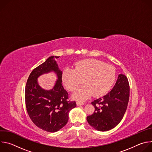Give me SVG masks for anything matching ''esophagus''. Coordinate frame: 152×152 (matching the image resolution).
<instances>
[{
  "label": "esophagus",
  "mask_w": 152,
  "mask_h": 152,
  "mask_svg": "<svg viewBox=\"0 0 152 152\" xmlns=\"http://www.w3.org/2000/svg\"><path fill=\"white\" fill-rule=\"evenodd\" d=\"M76 104H77V106H82V105L84 104V103L83 102H77Z\"/></svg>",
  "instance_id": "obj_1"
}]
</instances>
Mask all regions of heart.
Instances as JSON below:
<instances>
[{"label": "heart", "mask_w": 152, "mask_h": 152, "mask_svg": "<svg viewBox=\"0 0 152 152\" xmlns=\"http://www.w3.org/2000/svg\"><path fill=\"white\" fill-rule=\"evenodd\" d=\"M116 75L113 67L97 59H88L77 62L74 69H65L62 73V80L67 89L73 92L83 80L84 85L73 94L74 99L82 101L92 94L94 97L105 94L113 85Z\"/></svg>", "instance_id": "heart-1"}]
</instances>
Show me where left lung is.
Here are the masks:
<instances>
[{"mask_svg": "<svg viewBox=\"0 0 152 152\" xmlns=\"http://www.w3.org/2000/svg\"><path fill=\"white\" fill-rule=\"evenodd\" d=\"M129 90L127 78L120 74L111 91L91 103L95 111L86 117L90 125L102 132L110 131L118 125L127 109Z\"/></svg>", "mask_w": 152, "mask_h": 152, "instance_id": "left-lung-1", "label": "left lung"}]
</instances>
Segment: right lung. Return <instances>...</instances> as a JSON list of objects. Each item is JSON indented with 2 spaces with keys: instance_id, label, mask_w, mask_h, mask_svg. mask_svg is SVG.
I'll return each mask as SVG.
<instances>
[{
  "instance_id": "add662e5",
  "label": "right lung",
  "mask_w": 152,
  "mask_h": 152,
  "mask_svg": "<svg viewBox=\"0 0 152 152\" xmlns=\"http://www.w3.org/2000/svg\"><path fill=\"white\" fill-rule=\"evenodd\" d=\"M48 58L31 73L25 88L26 110L32 122L40 129L55 132L62 129L69 120L70 111L76 106V102L68 101V93L62 84V72L56 59ZM54 72L57 80L53 88L45 90L40 87L37 78L41 75Z\"/></svg>"
}]
</instances>
